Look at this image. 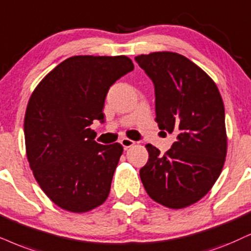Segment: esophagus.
Segmentation results:
<instances>
[{"label":"esophagus","mask_w":251,"mask_h":251,"mask_svg":"<svg viewBox=\"0 0 251 251\" xmlns=\"http://www.w3.org/2000/svg\"><path fill=\"white\" fill-rule=\"evenodd\" d=\"M120 144H122V146L125 149H127V148H129V147H132L133 145L135 144L134 141L133 140H131V139H128V138H123L122 140H120Z\"/></svg>","instance_id":"1"}]
</instances>
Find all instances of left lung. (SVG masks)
Returning a JSON list of instances; mask_svg holds the SVG:
<instances>
[{"mask_svg":"<svg viewBox=\"0 0 251 251\" xmlns=\"http://www.w3.org/2000/svg\"><path fill=\"white\" fill-rule=\"evenodd\" d=\"M155 87L158 128L175 133L163 155L146 145L149 158L140 169L148 196L169 208L195 204L212 189L227 154L225 107L214 81L191 60L174 52L135 56Z\"/></svg>","mask_w":251,"mask_h":251,"instance_id":"1","label":"left lung"}]
</instances>
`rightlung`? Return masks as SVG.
I'll use <instances>...</instances> for the list:
<instances>
[{"label": "right lung", "mask_w": 251, "mask_h": 251, "mask_svg": "<svg viewBox=\"0 0 251 251\" xmlns=\"http://www.w3.org/2000/svg\"><path fill=\"white\" fill-rule=\"evenodd\" d=\"M133 69L125 55L72 56L31 95L24 119L27 160L41 190L62 210L84 213L106 201L123 146L97 144L89 126L104 122L107 91Z\"/></svg>", "instance_id": "obj_1"}]
</instances>
